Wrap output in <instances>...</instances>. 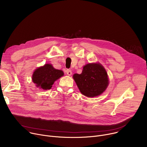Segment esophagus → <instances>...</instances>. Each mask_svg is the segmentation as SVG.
<instances>
[{"instance_id": "34e87169", "label": "esophagus", "mask_w": 147, "mask_h": 147, "mask_svg": "<svg viewBox=\"0 0 147 147\" xmlns=\"http://www.w3.org/2000/svg\"><path fill=\"white\" fill-rule=\"evenodd\" d=\"M66 73L67 75L69 76H71L72 74V72H71V70H69V69H67L66 70Z\"/></svg>"}]
</instances>
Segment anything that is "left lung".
I'll return each instance as SVG.
<instances>
[{
	"label": "left lung",
	"instance_id": "1",
	"mask_svg": "<svg viewBox=\"0 0 147 147\" xmlns=\"http://www.w3.org/2000/svg\"><path fill=\"white\" fill-rule=\"evenodd\" d=\"M73 77L81 93L89 98L100 95L109 85L107 72L98 63L85 65L80 74H74Z\"/></svg>",
	"mask_w": 147,
	"mask_h": 147
}]
</instances>
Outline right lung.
I'll return each instance as SVG.
<instances>
[{
  "instance_id": "1",
  "label": "right lung",
  "mask_w": 147,
  "mask_h": 147,
  "mask_svg": "<svg viewBox=\"0 0 147 147\" xmlns=\"http://www.w3.org/2000/svg\"><path fill=\"white\" fill-rule=\"evenodd\" d=\"M63 75L62 70L55 69L51 64H45L34 71L32 80L36 87L47 90L51 89L55 81Z\"/></svg>"
}]
</instances>
